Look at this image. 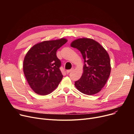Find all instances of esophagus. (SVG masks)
Segmentation results:
<instances>
[{
  "label": "esophagus",
  "instance_id": "34e87169",
  "mask_svg": "<svg viewBox=\"0 0 134 134\" xmlns=\"http://www.w3.org/2000/svg\"><path fill=\"white\" fill-rule=\"evenodd\" d=\"M72 71H73V68L71 69H69V70H67V71H66V73H70V72H71Z\"/></svg>",
  "mask_w": 134,
  "mask_h": 134
}]
</instances>
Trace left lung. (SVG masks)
Here are the masks:
<instances>
[{"instance_id":"obj_1","label":"left lung","mask_w":134,"mask_h":134,"mask_svg":"<svg viewBox=\"0 0 134 134\" xmlns=\"http://www.w3.org/2000/svg\"><path fill=\"white\" fill-rule=\"evenodd\" d=\"M71 46L81 52L84 59L83 72L75 86L81 93L95 94L102 90L111 72L109 55L98 42L87 38L73 41Z\"/></svg>"}]
</instances>
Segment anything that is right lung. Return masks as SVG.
I'll use <instances>...</instances> for the list:
<instances>
[{"instance_id":"obj_1","label":"right lung","mask_w":134,"mask_h":134,"mask_svg":"<svg viewBox=\"0 0 134 134\" xmlns=\"http://www.w3.org/2000/svg\"><path fill=\"white\" fill-rule=\"evenodd\" d=\"M67 42L63 38L43 41L34 45L26 53L23 71L28 83L36 93L48 94L59 85L63 75L56 52Z\"/></svg>"}]
</instances>
